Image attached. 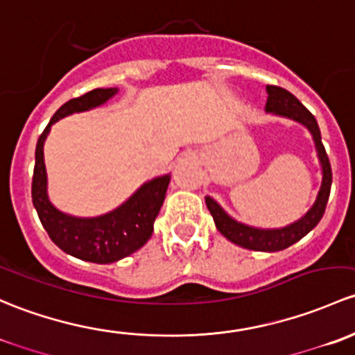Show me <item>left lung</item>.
I'll list each match as a JSON object with an SVG mask.
<instances>
[{
    "mask_svg": "<svg viewBox=\"0 0 355 355\" xmlns=\"http://www.w3.org/2000/svg\"><path fill=\"white\" fill-rule=\"evenodd\" d=\"M266 98L265 111L272 112L275 116H282V118H288L292 121L301 123L302 126H306L309 130V133L313 135L314 145H316L318 159L321 164V173H323V179H321L320 191H318L316 202L313 203V207L306 211L304 217H301L299 220H295L294 224L286 225V227L280 229H259V227H251V225L241 224V222L234 220L231 215L224 210L217 202H215L211 196H205V203L207 208L210 210L211 217H214L215 227L218 229V232L224 237H227L229 241L241 248H246V250L253 251H282L286 248L292 246L294 243L301 241L309 231H313L318 225V222L321 220L324 214V208H327L328 196H330V188H331V167L330 160H328L327 150H324L323 144H321V133L320 126H318L316 119L301 102L297 101L291 92L282 87L277 85H266Z\"/></svg>",
    "mask_w": 355,
    "mask_h": 355,
    "instance_id": "left-lung-1",
    "label": "left lung"
}]
</instances>
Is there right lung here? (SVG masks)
<instances>
[{
    "instance_id": "1",
    "label": "right lung",
    "mask_w": 355,
    "mask_h": 355,
    "mask_svg": "<svg viewBox=\"0 0 355 355\" xmlns=\"http://www.w3.org/2000/svg\"><path fill=\"white\" fill-rule=\"evenodd\" d=\"M116 94L118 89H96L61 105L39 137L32 178V202L51 241L71 257L101 265L126 258L150 239L153 222L166 198L171 174L145 182L121 207L114 208L109 214L87 218L73 217L60 211L49 202L44 141L49 135L51 126L61 118L102 105Z\"/></svg>"
}]
</instances>
